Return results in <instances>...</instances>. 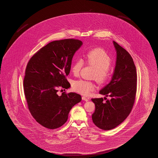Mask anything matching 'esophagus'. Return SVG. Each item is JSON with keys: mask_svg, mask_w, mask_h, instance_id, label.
I'll return each mask as SVG.
<instances>
[{"mask_svg": "<svg viewBox=\"0 0 158 158\" xmlns=\"http://www.w3.org/2000/svg\"><path fill=\"white\" fill-rule=\"evenodd\" d=\"M82 100H85V102H87L89 100V99H87L85 96H82Z\"/></svg>", "mask_w": 158, "mask_h": 158, "instance_id": "34e87169", "label": "esophagus"}]
</instances>
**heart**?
<instances>
[{
	"label": "heart",
	"mask_w": 158,
	"mask_h": 158,
	"mask_svg": "<svg viewBox=\"0 0 158 158\" xmlns=\"http://www.w3.org/2000/svg\"><path fill=\"white\" fill-rule=\"evenodd\" d=\"M85 60L87 63L96 68L94 77L98 82L103 84L110 79L112 74L110 67L111 59L106 51L101 48H92L85 54ZM83 64L84 62L81 59H77L74 62L71 71L75 76L79 74ZM72 86L75 91L83 95H88L95 89V85L93 82L85 80L73 81Z\"/></svg>",
	"instance_id": "heart-1"
}]
</instances>
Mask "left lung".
I'll list each match as a JSON object with an SVG mask.
<instances>
[{
	"label": "left lung",
	"mask_w": 158,
	"mask_h": 158,
	"mask_svg": "<svg viewBox=\"0 0 158 158\" xmlns=\"http://www.w3.org/2000/svg\"><path fill=\"white\" fill-rule=\"evenodd\" d=\"M116 61L111 81L99 94L111 99L94 98L95 110L92 115L93 123L102 130H110L123 122L130 114L136 93L137 75L135 64L130 54L115 41ZM104 98L106 99L105 97Z\"/></svg>",
	"instance_id": "obj_1"
}]
</instances>
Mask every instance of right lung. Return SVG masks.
<instances>
[{"instance_id": "add662e5", "label": "right lung", "mask_w": 158, "mask_h": 158, "mask_svg": "<svg viewBox=\"0 0 158 158\" xmlns=\"http://www.w3.org/2000/svg\"><path fill=\"white\" fill-rule=\"evenodd\" d=\"M83 43L74 39L55 40L35 53L28 62L23 81L28 110L43 127L55 129L66 122L71 109L81 100L77 93L57 94L59 87L67 89L66 79L73 55Z\"/></svg>"}]
</instances>
